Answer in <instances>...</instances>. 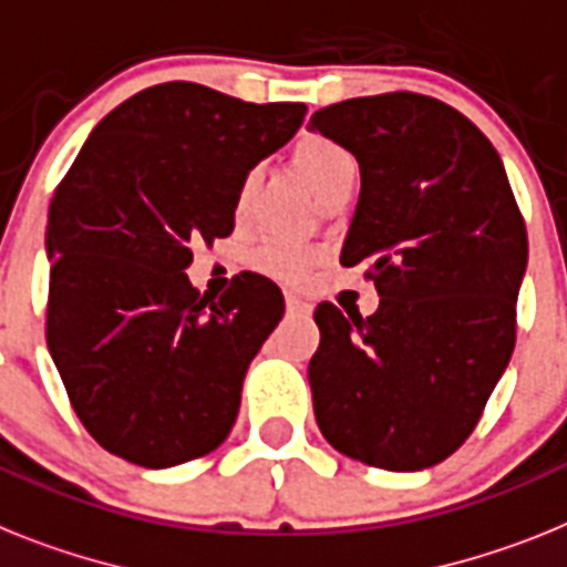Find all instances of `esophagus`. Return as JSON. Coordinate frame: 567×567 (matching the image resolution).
I'll use <instances>...</instances> for the list:
<instances>
[{
  "mask_svg": "<svg viewBox=\"0 0 567 567\" xmlns=\"http://www.w3.org/2000/svg\"><path fill=\"white\" fill-rule=\"evenodd\" d=\"M285 306H288L291 313H308V302L306 299H299L297 293H288V297H285Z\"/></svg>",
  "mask_w": 567,
  "mask_h": 567,
  "instance_id": "1",
  "label": "esophagus"
}]
</instances>
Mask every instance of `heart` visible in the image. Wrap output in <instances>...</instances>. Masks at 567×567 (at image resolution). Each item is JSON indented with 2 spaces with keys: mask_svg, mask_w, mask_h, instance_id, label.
Masks as SVG:
<instances>
[{
  "mask_svg": "<svg viewBox=\"0 0 567 567\" xmlns=\"http://www.w3.org/2000/svg\"><path fill=\"white\" fill-rule=\"evenodd\" d=\"M291 161L297 166V173L311 184L313 193L320 195V202H326L328 195L337 193L340 187H351L357 175H360L354 152L349 146H342L340 141H334V137L317 135V132H308V135L299 137L291 152ZM245 189H241V195H245ZM247 261L259 274L285 279V282H299L306 276V270L311 268L313 254L308 247L293 245V241L268 239L250 250Z\"/></svg>",
  "mask_w": 567,
  "mask_h": 567,
  "instance_id": "1",
  "label": "heart"
}]
</instances>
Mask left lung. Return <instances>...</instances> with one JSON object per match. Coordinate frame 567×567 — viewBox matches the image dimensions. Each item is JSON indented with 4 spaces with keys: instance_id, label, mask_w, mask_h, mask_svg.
Wrapping results in <instances>:
<instances>
[{
    "instance_id": "left-lung-1",
    "label": "left lung",
    "mask_w": 567,
    "mask_h": 567,
    "mask_svg": "<svg viewBox=\"0 0 567 567\" xmlns=\"http://www.w3.org/2000/svg\"><path fill=\"white\" fill-rule=\"evenodd\" d=\"M360 164L342 245L365 261L372 317L320 302L308 380L337 453L380 470L450 458L511 363L527 265L525 218L498 152L458 109L415 92L342 100L311 114Z\"/></svg>"
}]
</instances>
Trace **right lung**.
<instances>
[{
	"label": "right lung",
	"instance_id": "add662e5",
	"mask_svg": "<svg viewBox=\"0 0 567 567\" xmlns=\"http://www.w3.org/2000/svg\"><path fill=\"white\" fill-rule=\"evenodd\" d=\"M306 103L150 85L103 117L49 207L45 340L71 409L103 450L164 470L230 435L241 380L279 326L282 291L189 285L193 245L233 233L247 173L293 137Z\"/></svg>",
	"mask_w": 567,
	"mask_h": 567
}]
</instances>
